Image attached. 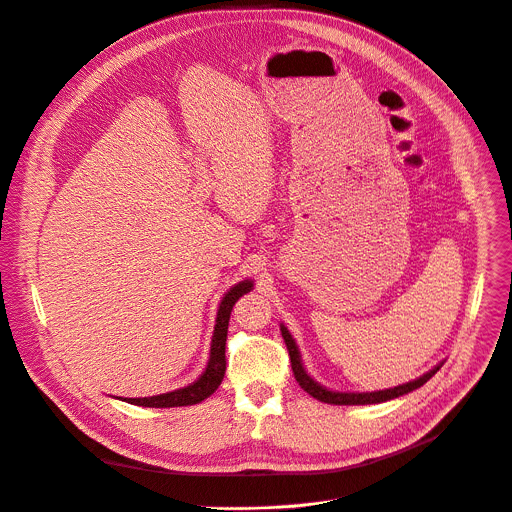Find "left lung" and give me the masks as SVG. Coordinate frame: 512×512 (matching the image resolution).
Instances as JSON below:
<instances>
[{
	"label": "left lung",
	"instance_id": "left-lung-1",
	"mask_svg": "<svg viewBox=\"0 0 512 512\" xmlns=\"http://www.w3.org/2000/svg\"><path fill=\"white\" fill-rule=\"evenodd\" d=\"M280 333H282V339H285L287 344V350H289V356H291V368L295 372V378L299 382V386L309 392L313 399L321 401V403H327V405H378V403H386V401H392V399H399V396L403 394H409L417 388H421L441 366L443 362H439L437 366H433L429 372H425L423 376L411 380V382H405V384H399L394 388H384V390H372V392H346V390H331L323 384H319L315 378H311L303 366V360H301V352H299V346L293 339L291 331L285 327V323H280Z\"/></svg>",
	"mask_w": 512,
	"mask_h": 512
}]
</instances>
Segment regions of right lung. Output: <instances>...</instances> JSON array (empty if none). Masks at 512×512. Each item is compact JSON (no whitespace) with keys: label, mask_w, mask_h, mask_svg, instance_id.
Returning <instances> with one entry per match:
<instances>
[{"label":"right lung","mask_w":512,"mask_h":512,"mask_svg":"<svg viewBox=\"0 0 512 512\" xmlns=\"http://www.w3.org/2000/svg\"><path fill=\"white\" fill-rule=\"evenodd\" d=\"M254 289V280L246 278L240 280L238 285H234L230 291H227L217 307V317H215V327H213V335H211V352H209V360L207 366L203 370V374L191 382L189 386L170 390L164 394H154V396H142V399H120L130 403V405H138V407H152V409H170V407H189V405H197L201 401H205L207 396H211L217 386L221 384L223 376H225V339H227V325H230V315L232 309L236 305V301L250 293Z\"/></svg>","instance_id":"1"}]
</instances>
